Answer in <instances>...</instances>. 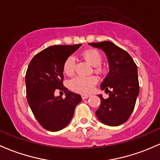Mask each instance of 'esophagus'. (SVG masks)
Listing matches in <instances>:
<instances>
[{"label": "esophagus", "mask_w": 160, "mask_h": 160, "mask_svg": "<svg viewBox=\"0 0 160 160\" xmlns=\"http://www.w3.org/2000/svg\"><path fill=\"white\" fill-rule=\"evenodd\" d=\"M90 95H89V94H81V97L83 100H85V99H87L88 97H90Z\"/></svg>", "instance_id": "34e87169"}]
</instances>
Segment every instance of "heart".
Returning a JSON list of instances; mask_svg holds the SVG:
<instances>
[{"mask_svg":"<svg viewBox=\"0 0 160 160\" xmlns=\"http://www.w3.org/2000/svg\"><path fill=\"white\" fill-rule=\"evenodd\" d=\"M81 56L87 62L93 67H99L102 63V55L96 49H87L81 53ZM75 60L73 57H69L63 63V70L64 73L70 76L74 72ZM97 82V79L93 76L87 77H75L70 80L69 87L72 90L78 93H90Z\"/></svg>","mask_w":160,"mask_h":160,"instance_id":"1","label":"heart"}]
</instances>
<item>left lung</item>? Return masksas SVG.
I'll use <instances>...</instances> for the list:
<instances>
[{
  "label": "left lung",
  "mask_w": 160,
  "mask_h": 160,
  "mask_svg": "<svg viewBox=\"0 0 160 160\" xmlns=\"http://www.w3.org/2000/svg\"><path fill=\"white\" fill-rule=\"evenodd\" d=\"M89 45L101 49L106 53L110 67V72L100 85L102 90L109 93V97L103 99L102 94L98 95L101 104L96 115L105 125L120 126L130 117L139 95L137 67L127 51L112 42L90 43Z\"/></svg>",
  "instance_id": "1"
}]
</instances>
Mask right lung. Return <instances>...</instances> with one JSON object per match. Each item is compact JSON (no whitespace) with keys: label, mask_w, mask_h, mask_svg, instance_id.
<instances>
[{"label":"right lung","mask_w":160,"mask_h":160,"mask_svg":"<svg viewBox=\"0 0 160 160\" xmlns=\"http://www.w3.org/2000/svg\"><path fill=\"white\" fill-rule=\"evenodd\" d=\"M81 44L55 45L35 55L25 77L27 99L37 120L52 132L65 128L71 120L75 107L82 101L80 94L63 86V63ZM57 88L66 93L64 99L55 97Z\"/></svg>","instance_id":"obj_1"}]
</instances>
